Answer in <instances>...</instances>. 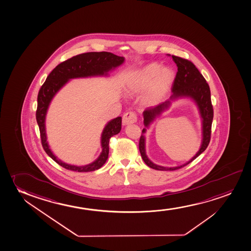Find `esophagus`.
Segmentation results:
<instances>
[{
    "mask_svg": "<svg viewBox=\"0 0 251 251\" xmlns=\"http://www.w3.org/2000/svg\"><path fill=\"white\" fill-rule=\"evenodd\" d=\"M137 117L136 114L134 112L129 111L124 115L123 117V125L126 126V125H129V124H133L136 123Z\"/></svg>",
    "mask_w": 251,
    "mask_h": 251,
    "instance_id": "esophagus-1",
    "label": "esophagus"
}]
</instances>
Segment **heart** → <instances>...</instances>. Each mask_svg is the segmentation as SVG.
Returning a JSON list of instances; mask_svg holds the SVG:
<instances>
[{"mask_svg": "<svg viewBox=\"0 0 251 251\" xmlns=\"http://www.w3.org/2000/svg\"><path fill=\"white\" fill-rule=\"evenodd\" d=\"M176 79V72L168 66L151 63L134 72L128 78L126 93L128 95L144 94L142 104L155 106L170 93Z\"/></svg>", "mask_w": 251, "mask_h": 251, "instance_id": "heart-1", "label": "heart"}]
</instances>
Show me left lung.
<instances>
[{"mask_svg": "<svg viewBox=\"0 0 251 251\" xmlns=\"http://www.w3.org/2000/svg\"><path fill=\"white\" fill-rule=\"evenodd\" d=\"M172 59L178 67V72L176 73V79L172 86V95L168 100L163 102L162 104H159L155 107L147 108L143 111L144 125L146 127H144L142 130L139 148H140V154L144 162L146 163L147 166L156 170H176L186 166L206 150L210 140V135H211V125L213 117H214V111H213V106L211 104L209 86L202 74L191 61L174 55H172ZM179 98L192 99L199 109L200 114L202 122L203 138L201 146L198 152L191 160L181 166L176 167L157 166L151 162L147 156L145 152L144 134L146 132L147 128L152 124V122L170 108L172 102Z\"/></svg>", "mask_w": 251, "mask_h": 251, "instance_id": "left-lung-1", "label": "left lung"}]
</instances>
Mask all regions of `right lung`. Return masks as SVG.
Returning a JSON list of instances; mask_svg holds the SVG:
<instances>
[{
	"mask_svg": "<svg viewBox=\"0 0 251 251\" xmlns=\"http://www.w3.org/2000/svg\"><path fill=\"white\" fill-rule=\"evenodd\" d=\"M124 57L115 55L111 52H91L74 56L57 65L46 79L37 96L36 122L39 126L43 149L53 161L66 170L77 172H90L100 169L109 155V141L111 137L118 134L122 128V117H117L109 121L101 134V151L98 158L93 163L77 166L63 162L54 155L49 147L46 134V116L51 101L56 94L70 80L85 78L91 76H108L109 72L124 64Z\"/></svg>",
	"mask_w": 251,
	"mask_h": 251,
	"instance_id": "1",
	"label": "right lung"
}]
</instances>
